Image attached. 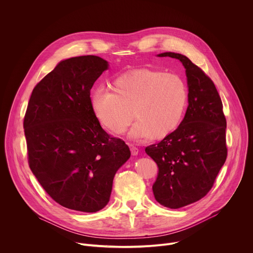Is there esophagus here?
Returning a JSON list of instances; mask_svg holds the SVG:
<instances>
[{
    "instance_id": "1",
    "label": "esophagus",
    "mask_w": 253,
    "mask_h": 253,
    "mask_svg": "<svg viewBox=\"0 0 253 253\" xmlns=\"http://www.w3.org/2000/svg\"><path fill=\"white\" fill-rule=\"evenodd\" d=\"M130 150H131V153H132L133 156H136L138 154V152H139V149L137 147H135L134 145H132V144L130 145Z\"/></svg>"
}]
</instances>
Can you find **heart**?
Wrapping results in <instances>:
<instances>
[{
    "label": "heart",
    "mask_w": 253,
    "mask_h": 253,
    "mask_svg": "<svg viewBox=\"0 0 253 253\" xmlns=\"http://www.w3.org/2000/svg\"><path fill=\"white\" fill-rule=\"evenodd\" d=\"M187 101V86L179 75L138 69L118 76L113 81V91L96 89L90 105L98 122L114 134L126 130L134 112L137 120L129 137L142 140L173 132L183 118Z\"/></svg>",
    "instance_id": "b5f03b06"
}]
</instances>
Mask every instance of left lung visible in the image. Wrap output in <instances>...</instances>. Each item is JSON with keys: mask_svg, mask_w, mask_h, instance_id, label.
<instances>
[{"mask_svg": "<svg viewBox=\"0 0 253 253\" xmlns=\"http://www.w3.org/2000/svg\"><path fill=\"white\" fill-rule=\"evenodd\" d=\"M185 68L188 107L178 128L145 152L158 166L152 189L157 202L177 209L203 198L227 157L226 119L212 80L186 56L166 52Z\"/></svg>", "mask_w": 253, "mask_h": 253, "instance_id": "8db88e82", "label": "left lung"}]
</instances>
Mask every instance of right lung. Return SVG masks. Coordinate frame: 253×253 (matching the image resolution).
<instances>
[{
	"label": "right lung",
	"mask_w": 253,
	"mask_h": 253,
	"mask_svg": "<svg viewBox=\"0 0 253 253\" xmlns=\"http://www.w3.org/2000/svg\"><path fill=\"white\" fill-rule=\"evenodd\" d=\"M108 66L92 55L61 61L35 86L25 114L29 166L52 199L72 210L104 208L131 155L91 110L90 90Z\"/></svg>",
	"instance_id": "add662e5"
}]
</instances>
